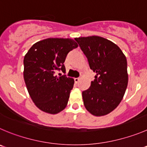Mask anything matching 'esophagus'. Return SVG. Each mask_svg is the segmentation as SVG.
<instances>
[{"mask_svg": "<svg viewBox=\"0 0 147 147\" xmlns=\"http://www.w3.org/2000/svg\"><path fill=\"white\" fill-rule=\"evenodd\" d=\"M79 80H80V79H79V78H75V79H74V82H75V83L77 84L78 82H79Z\"/></svg>", "mask_w": 147, "mask_h": 147, "instance_id": "obj_1", "label": "esophagus"}]
</instances>
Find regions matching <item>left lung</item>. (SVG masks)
<instances>
[{
	"instance_id": "left-lung-1",
	"label": "left lung",
	"mask_w": 147,
	"mask_h": 147,
	"mask_svg": "<svg viewBox=\"0 0 147 147\" xmlns=\"http://www.w3.org/2000/svg\"><path fill=\"white\" fill-rule=\"evenodd\" d=\"M86 56L95 79L82 92L84 105L94 116H103L116 108L128 82L127 60L119 47L99 36L75 38Z\"/></svg>"
}]
</instances>
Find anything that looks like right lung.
Returning a JSON list of instances; mask_svg holds the SVG:
<instances>
[{
    "label": "right lung",
    "instance_id": "add662e5",
    "mask_svg": "<svg viewBox=\"0 0 147 147\" xmlns=\"http://www.w3.org/2000/svg\"><path fill=\"white\" fill-rule=\"evenodd\" d=\"M78 44L69 38H47L34 43L24 58V79L29 96L40 110L57 114L66 107L74 80L55 76L65 72L67 54ZM61 76V75H60Z\"/></svg>",
    "mask_w": 147,
    "mask_h": 147
}]
</instances>
